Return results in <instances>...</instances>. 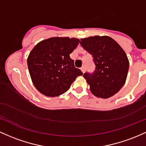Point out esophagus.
Returning <instances> with one entry per match:
<instances>
[{
    "label": "esophagus",
    "mask_w": 146,
    "mask_h": 146,
    "mask_svg": "<svg viewBox=\"0 0 146 146\" xmlns=\"http://www.w3.org/2000/svg\"><path fill=\"white\" fill-rule=\"evenodd\" d=\"M81 70L82 72H83V73H85V72H86V67H85V66H83V67H82V68H81Z\"/></svg>",
    "instance_id": "34e87169"
}]
</instances>
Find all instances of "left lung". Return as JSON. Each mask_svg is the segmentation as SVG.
<instances>
[{
    "label": "left lung",
    "instance_id": "8db88e82",
    "mask_svg": "<svg viewBox=\"0 0 146 146\" xmlns=\"http://www.w3.org/2000/svg\"><path fill=\"white\" fill-rule=\"evenodd\" d=\"M81 46L93 57L95 70L83 74L93 94L108 99L125 84L129 61L125 52L114 39L95 36L81 39Z\"/></svg>",
    "mask_w": 146,
    "mask_h": 146
}]
</instances>
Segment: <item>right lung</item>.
Wrapping results in <instances>:
<instances>
[{
  "instance_id": "right-lung-1",
  "label": "right lung",
  "mask_w": 146,
  "mask_h": 146,
  "mask_svg": "<svg viewBox=\"0 0 146 146\" xmlns=\"http://www.w3.org/2000/svg\"><path fill=\"white\" fill-rule=\"evenodd\" d=\"M79 39L53 37L38 42L29 54L27 66L36 88L47 96H58L83 75L74 66L70 54L78 46Z\"/></svg>"
}]
</instances>
